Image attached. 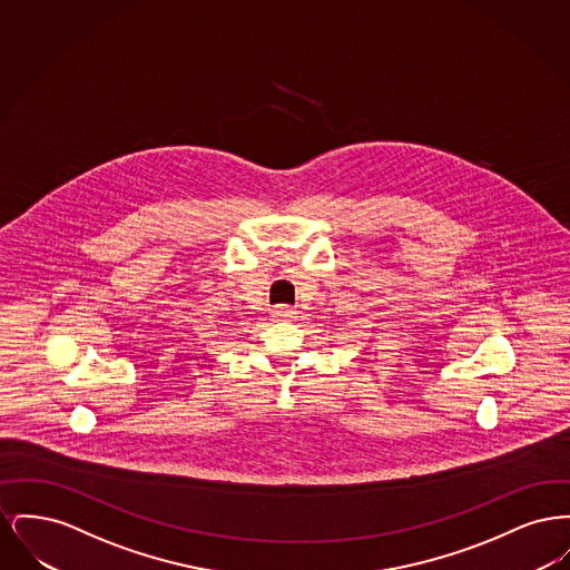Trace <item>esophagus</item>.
Returning a JSON list of instances; mask_svg holds the SVG:
<instances>
[{"label": "esophagus", "instance_id": "34e87169", "mask_svg": "<svg viewBox=\"0 0 570 570\" xmlns=\"http://www.w3.org/2000/svg\"><path fill=\"white\" fill-rule=\"evenodd\" d=\"M295 314H297V312H295L293 307H288V305H277V307L273 309V316L279 318V321H291Z\"/></svg>", "mask_w": 570, "mask_h": 570}]
</instances>
